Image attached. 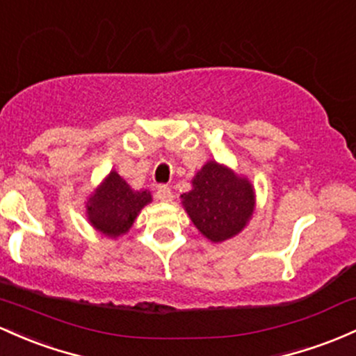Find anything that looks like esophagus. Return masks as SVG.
I'll list each match as a JSON object with an SVG mask.
<instances>
[{
    "label": "esophagus",
    "instance_id": "esophagus-1",
    "mask_svg": "<svg viewBox=\"0 0 356 356\" xmlns=\"http://www.w3.org/2000/svg\"><path fill=\"white\" fill-rule=\"evenodd\" d=\"M157 199L163 202H169L172 201V191L169 186H159L157 189Z\"/></svg>",
    "mask_w": 356,
    "mask_h": 356
}]
</instances>
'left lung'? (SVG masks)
Instances as JSON below:
<instances>
[{
  "label": "left lung",
  "instance_id": "8db88e82",
  "mask_svg": "<svg viewBox=\"0 0 356 356\" xmlns=\"http://www.w3.org/2000/svg\"><path fill=\"white\" fill-rule=\"evenodd\" d=\"M181 194L182 206L202 236L222 243L240 235L255 213V187L225 163L208 160Z\"/></svg>",
  "mask_w": 356,
  "mask_h": 356
}]
</instances>
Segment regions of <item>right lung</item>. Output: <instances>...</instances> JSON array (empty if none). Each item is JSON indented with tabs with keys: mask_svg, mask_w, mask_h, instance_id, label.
I'll return each instance as SVG.
<instances>
[{
	"mask_svg": "<svg viewBox=\"0 0 356 356\" xmlns=\"http://www.w3.org/2000/svg\"><path fill=\"white\" fill-rule=\"evenodd\" d=\"M150 202V191L131 189L118 172L111 170L86 199V218L96 232L116 240L130 232L140 211Z\"/></svg>",
	"mask_w": 356,
	"mask_h": 356,
	"instance_id": "obj_1",
	"label": "right lung"
}]
</instances>
